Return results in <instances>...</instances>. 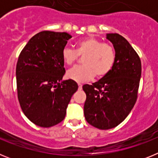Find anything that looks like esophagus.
I'll list each match as a JSON object with an SVG mask.
<instances>
[{
	"label": "esophagus",
	"mask_w": 158,
	"mask_h": 158,
	"mask_svg": "<svg viewBox=\"0 0 158 158\" xmlns=\"http://www.w3.org/2000/svg\"><path fill=\"white\" fill-rule=\"evenodd\" d=\"M77 85H78V89H79V90H81V89H82V85H81V84L78 83Z\"/></svg>",
	"instance_id": "obj_1"
}]
</instances>
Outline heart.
Here are the masks:
<instances>
[{"instance_id":"1","label":"heart","mask_w":158,"mask_h":158,"mask_svg":"<svg viewBox=\"0 0 158 158\" xmlns=\"http://www.w3.org/2000/svg\"><path fill=\"white\" fill-rule=\"evenodd\" d=\"M63 62L68 65L76 63L79 56L84 57L83 66L75 67L67 72L68 78L77 82L91 80L96 75L102 77L107 75L115 64L116 54L114 47L93 37L76 43V51L69 47L62 50Z\"/></svg>"}]
</instances>
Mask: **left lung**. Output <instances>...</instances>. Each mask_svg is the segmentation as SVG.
Instances as JSON below:
<instances>
[{"instance_id": "obj_1", "label": "left lung", "mask_w": 158, "mask_h": 158, "mask_svg": "<svg viewBox=\"0 0 158 158\" xmlns=\"http://www.w3.org/2000/svg\"><path fill=\"white\" fill-rule=\"evenodd\" d=\"M107 38L115 48V64L98 81L82 87L86 94V121L100 130L115 127L129 115L138 98L142 73L140 58L127 40L117 33Z\"/></svg>"}]
</instances>
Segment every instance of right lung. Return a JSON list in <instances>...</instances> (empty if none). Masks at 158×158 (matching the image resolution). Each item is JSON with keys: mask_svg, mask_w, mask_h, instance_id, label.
<instances>
[{"mask_svg": "<svg viewBox=\"0 0 158 158\" xmlns=\"http://www.w3.org/2000/svg\"><path fill=\"white\" fill-rule=\"evenodd\" d=\"M71 38L66 32L43 31L34 35L19 55L16 87L19 105L29 120L42 127L62 122L78 86L62 81L65 73L62 52Z\"/></svg>", "mask_w": 158, "mask_h": 158, "instance_id": "add662e5", "label": "right lung"}]
</instances>
